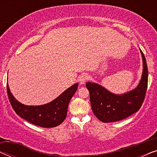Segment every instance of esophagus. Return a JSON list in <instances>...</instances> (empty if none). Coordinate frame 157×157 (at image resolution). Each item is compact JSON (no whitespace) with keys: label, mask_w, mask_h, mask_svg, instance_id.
Instances as JSON below:
<instances>
[{"label":"esophagus","mask_w":157,"mask_h":157,"mask_svg":"<svg viewBox=\"0 0 157 157\" xmlns=\"http://www.w3.org/2000/svg\"><path fill=\"white\" fill-rule=\"evenodd\" d=\"M89 79V76L86 74H81L80 76H79V82H80L81 84H83Z\"/></svg>","instance_id":"obj_1"}]
</instances>
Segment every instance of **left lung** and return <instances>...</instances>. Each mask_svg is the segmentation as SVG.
I'll use <instances>...</instances> for the list:
<instances>
[{"mask_svg":"<svg viewBox=\"0 0 157 157\" xmlns=\"http://www.w3.org/2000/svg\"><path fill=\"white\" fill-rule=\"evenodd\" d=\"M141 51L143 60V73L141 81L136 89L121 95L111 93L101 86L87 82L90 101L94 115L104 123L124 119L141 108L148 85V68L144 55Z\"/></svg>","mask_w":157,"mask_h":157,"instance_id":"left-lung-1","label":"left lung"}]
</instances>
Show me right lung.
Instances as JSON below:
<instances>
[{"instance_id":"add662e5","label":"right lung","mask_w":157,"mask_h":157,"mask_svg":"<svg viewBox=\"0 0 157 157\" xmlns=\"http://www.w3.org/2000/svg\"><path fill=\"white\" fill-rule=\"evenodd\" d=\"M78 83L71 86L50 103L40 106H26L18 101L10 93L7 83V94L15 112L27 121L44 128L59 126L65 120L68 106L78 89Z\"/></svg>"}]
</instances>
